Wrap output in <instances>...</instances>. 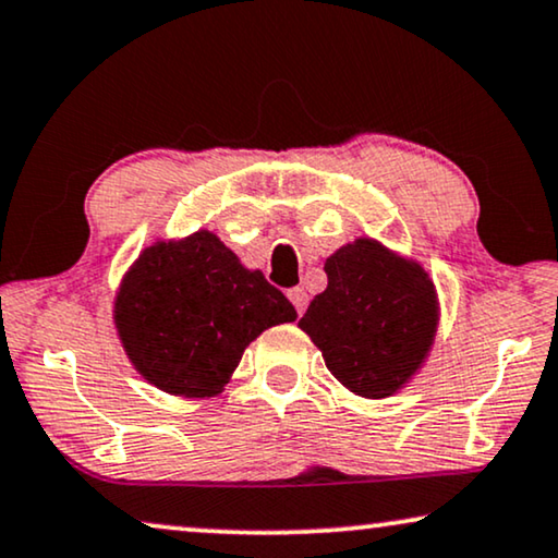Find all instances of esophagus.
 Listing matches in <instances>:
<instances>
[{"label": "esophagus", "mask_w": 558, "mask_h": 558, "mask_svg": "<svg viewBox=\"0 0 558 558\" xmlns=\"http://www.w3.org/2000/svg\"><path fill=\"white\" fill-rule=\"evenodd\" d=\"M289 300H292V304H294V310L302 312L307 310V302H310V296H307V289L304 287H294V289H289Z\"/></svg>", "instance_id": "esophagus-1"}]
</instances>
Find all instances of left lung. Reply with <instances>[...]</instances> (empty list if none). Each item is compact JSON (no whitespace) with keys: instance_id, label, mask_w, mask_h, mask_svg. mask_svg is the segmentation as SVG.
<instances>
[{"instance_id":"8db88e82","label":"left lung","mask_w":558,"mask_h":558,"mask_svg":"<svg viewBox=\"0 0 558 558\" xmlns=\"http://www.w3.org/2000/svg\"><path fill=\"white\" fill-rule=\"evenodd\" d=\"M327 289L300 327L327 371L365 399H386L422 368L437 332V294L422 266L357 239L325 262Z\"/></svg>"}]
</instances>
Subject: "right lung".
Returning <instances> with one entry per match:
<instances>
[{
  "mask_svg": "<svg viewBox=\"0 0 558 558\" xmlns=\"http://www.w3.org/2000/svg\"><path fill=\"white\" fill-rule=\"evenodd\" d=\"M134 368L167 393L203 399L231 378L243 350L296 310L210 231L144 248L113 307Z\"/></svg>",
  "mask_w": 558,
  "mask_h": 558,
  "instance_id": "add662e5",
  "label": "right lung"
}]
</instances>
